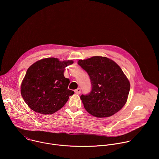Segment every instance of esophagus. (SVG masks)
<instances>
[{
    "label": "esophagus",
    "instance_id": "34e87169",
    "mask_svg": "<svg viewBox=\"0 0 159 159\" xmlns=\"http://www.w3.org/2000/svg\"><path fill=\"white\" fill-rule=\"evenodd\" d=\"M74 92H75V94H79L80 93V92H81V90H80V88H77V89H75V90H74Z\"/></svg>",
    "mask_w": 159,
    "mask_h": 159
}]
</instances>
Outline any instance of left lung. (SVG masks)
I'll use <instances>...</instances> for the list:
<instances>
[{
  "label": "left lung",
  "instance_id": "obj_1",
  "mask_svg": "<svg viewBox=\"0 0 159 159\" xmlns=\"http://www.w3.org/2000/svg\"><path fill=\"white\" fill-rule=\"evenodd\" d=\"M78 64L88 74L92 90L80 99L86 111L97 118L111 116L126 104L130 84L120 66L104 57L80 60Z\"/></svg>",
  "mask_w": 159,
  "mask_h": 159
}]
</instances>
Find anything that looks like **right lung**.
<instances>
[{
  "label": "right lung",
  "instance_id": "right-lung-1",
  "mask_svg": "<svg viewBox=\"0 0 159 159\" xmlns=\"http://www.w3.org/2000/svg\"><path fill=\"white\" fill-rule=\"evenodd\" d=\"M72 60L58 58L40 60L28 69L20 86V93L28 106L34 111L51 115L61 109L74 92L68 89L69 79L64 77L65 67Z\"/></svg>",
  "mask_w": 159,
  "mask_h": 159
}]
</instances>
